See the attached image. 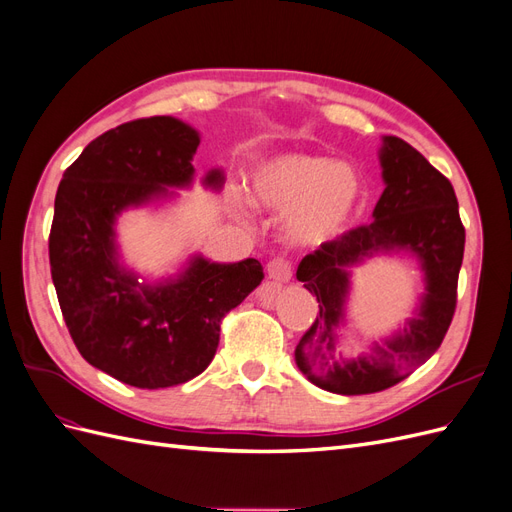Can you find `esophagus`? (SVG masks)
Wrapping results in <instances>:
<instances>
[{"instance_id": "34e87169", "label": "esophagus", "mask_w": 512, "mask_h": 512, "mask_svg": "<svg viewBox=\"0 0 512 512\" xmlns=\"http://www.w3.org/2000/svg\"><path fill=\"white\" fill-rule=\"evenodd\" d=\"M267 273H269L271 280H275V282H280V284L288 282L290 277H292V265H290V260H286L284 256H277V258L269 260Z\"/></svg>"}]
</instances>
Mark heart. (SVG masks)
Returning <instances> with one entry per match:
<instances>
[{"label": "heart", "mask_w": 512, "mask_h": 512, "mask_svg": "<svg viewBox=\"0 0 512 512\" xmlns=\"http://www.w3.org/2000/svg\"><path fill=\"white\" fill-rule=\"evenodd\" d=\"M363 177L346 162L292 153L260 166L254 200L271 211H290V235L305 243L331 241L350 226L363 200Z\"/></svg>", "instance_id": "b5f03b06"}]
</instances>
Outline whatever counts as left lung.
<instances>
[{"mask_svg":"<svg viewBox=\"0 0 512 512\" xmlns=\"http://www.w3.org/2000/svg\"><path fill=\"white\" fill-rule=\"evenodd\" d=\"M380 162L386 188L374 222L322 243L297 269V280L316 294L320 312L294 359L309 382L337 395L378 393L406 380L440 348L457 307L466 228L451 181L397 136L384 138ZM389 249H410L422 258L428 282L422 309L391 343L346 360L334 348V327L343 317L347 267Z\"/></svg>","mask_w":512,"mask_h":512,"instance_id":"1","label":"left lung"}]
</instances>
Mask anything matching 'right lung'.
<instances>
[{
  "mask_svg": "<svg viewBox=\"0 0 512 512\" xmlns=\"http://www.w3.org/2000/svg\"><path fill=\"white\" fill-rule=\"evenodd\" d=\"M198 132L173 117H143L91 141L59 181L49 235L61 316L83 359L136 389H166L203 374L220 324L265 273L256 258H194L179 280L141 286L115 258V215L188 185ZM207 185L220 188L211 170Z\"/></svg>",
  "mask_w": 512,
  "mask_h": 512,
  "instance_id": "right-lung-1",
  "label": "right lung"
}]
</instances>
